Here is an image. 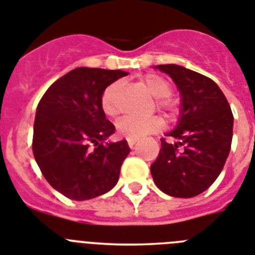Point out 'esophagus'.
<instances>
[{
	"label": "esophagus",
	"instance_id": "obj_1",
	"mask_svg": "<svg viewBox=\"0 0 255 255\" xmlns=\"http://www.w3.org/2000/svg\"><path fill=\"white\" fill-rule=\"evenodd\" d=\"M136 142H137V140H128V146H129V148H133V146L136 145Z\"/></svg>",
	"mask_w": 255,
	"mask_h": 255
}]
</instances>
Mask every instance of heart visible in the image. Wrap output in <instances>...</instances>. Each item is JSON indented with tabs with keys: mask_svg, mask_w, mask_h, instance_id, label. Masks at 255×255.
Listing matches in <instances>:
<instances>
[{
	"mask_svg": "<svg viewBox=\"0 0 255 255\" xmlns=\"http://www.w3.org/2000/svg\"><path fill=\"white\" fill-rule=\"evenodd\" d=\"M144 86L149 90V93L157 98V107L166 111L170 117L178 113V103L171 97V84L165 77L156 73L145 74L140 80ZM101 106L103 113L107 117L115 118L122 113L123 103H122V82L117 81L110 84L102 93L101 97ZM165 127V121L161 117H150L146 119L140 118L127 117L118 122L117 131L122 137L127 140H140L148 134L157 133L162 131Z\"/></svg>",
	"mask_w": 255,
	"mask_h": 255,
	"instance_id": "1",
	"label": "heart"
}]
</instances>
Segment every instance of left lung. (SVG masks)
<instances>
[{"mask_svg": "<svg viewBox=\"0 0 255 255\" xmlns=\"http://www.w3.org/2000/svg\"><path fill=\"white\" fill-rule=\"evenodd\" d=\"M177 84L182 95L177 128L161 138V150L150 166L161 191L175 198H192L206 191L223 170L233 136V114L216 82L175 64L158 65ZM182 146V148L179 146Z\"/></svg>", "mask_w": 255, "mask_h": 255, "instance_id": "1", "label": "left lung"}]
</instances>
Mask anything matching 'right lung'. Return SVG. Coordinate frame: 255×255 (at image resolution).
<instances>
[{"label":"right lung","instance_id":"right-lung-1","mask_svg":"<svg viewBox=\"0 0 255 255\" xmlns=\"http://www.w3.org/2000/svg\"><path fill=\"white\" fill-rule=\"evenodd\" d=\"M123 70L76 68L55 81L36 109L32 152L49 185L73 200L103 195L118 183L129 153L126 140L106 142L115 132L101 106L103 90Z\"/></svg>","mask_w":255,"mask_h":255}]
</instances>
